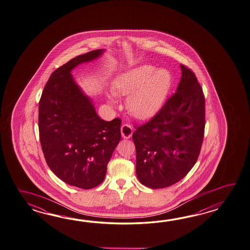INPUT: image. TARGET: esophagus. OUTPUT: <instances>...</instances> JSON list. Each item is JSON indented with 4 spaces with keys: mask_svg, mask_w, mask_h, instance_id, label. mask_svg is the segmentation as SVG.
Returning a JSON list of instances; mask_svg holds the SVG:
<instances>
[{
    "mask_svg": "<svg viewBox=\"0 0 250 250\" xmlns=\"http://www.w3.org/2000/svg\"><path fill=\"white\" fill-rule=\"evenodd\" d=\"M121 134L124 139L131 138L133 134V128L128 125H123L121 126Z\"/></svg>",
    "mask_w": 250,
    "mask_h": 250,
    "instance_id": "34e87169",
    "label": "esophagus"
}]
</instances>
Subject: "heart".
<instances>
[{
	"instance_id": "obj_1",
	"label": "heart",
	"mask_w": 250,
	"mask_h": 250,
	"mask_svg": "<svg viewBox=\"0 0 250 250\" xmlns=\"http://www.w3.org/2000/svg\"><path fill=\"white\" fill-rule=\"evenodd\" d=\"M171 83L172 76L167 70L144 64L118 76L114 89L107 93V100L110 105H116L117 96L129 95V112L138 119H148L160 111Z\"/></svg>"
}]
</instances>
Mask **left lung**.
<instances>
[{
  "instance_id": "left-lung-1",
  "label": "left lung",
  "mask_w": 250,
  "mask_h": 250,
  "mask_svg": "<svg viewBox=\"0 0 250 250\" xmlns=\"http://www.w3.org/2000/svg\"><path fill=\"white\" fill-rule=\"evenodd\" d=\"M176 93L150 121L133 134L136 175L150 188L176 184L199 156L205 132V98L194 72L180 64Z\"/></svg>"
}]
</instances>
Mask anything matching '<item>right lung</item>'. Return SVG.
Masks as SVG:
<instances>
[{"instance_id":"add662e5","label":"right lung","mask_w":250,"mask_h":250,"mask_svg":"<svg viewBox=\"0 0 250 250\" xmlns=\"http://www.w3.org/2000/svg\"><path fill=\"white\" fill-rule=\"evenodd\" d=\"M105 51L76 56L56 69L39 101V138L45 161L61 180L80 188H93L103 182L107 163L121 140V120L101 119L91 98L71 73Z\"/></svg>"}]
</instances>
